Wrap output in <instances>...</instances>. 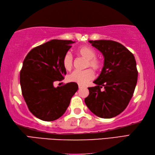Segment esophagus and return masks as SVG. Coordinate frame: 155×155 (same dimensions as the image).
Here are the masks:
<instances>
[{
	"label": "esophagus",
	"mask_w": 155,
	"mask_h": 155,
	"mask_svg": "<svg viewBox=\"0 0 155 155\" xmlns=\"http://www.w3.org/2000/svg\"><path fill=\"white\" fill-rule=\"evenodd\" d=\"M78 88H83V85H81V84H78Z\"/></svg>",
	"instance_id": "esophagus-1"
}]
</instances>
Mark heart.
I'll return each instance as SVG.
<instances>
[{"label":"heart","instance_id":"heart-1","mask_svg":"<svg viewBox=\"0 0 155 155\" xmlns=\"http://www.w3.org/2000/svg\"><path fill=\"white\" fill-rule=\"evenodd\" d=\"M77 54L87 59L85 68L91 67L94 71H100L103 67V62L100 58L96 57L97 52L93 48L89 46H81L77 50ZM73 57L70 52H67L62 58V65L67 71H70L73 67ZM94 78V73L91 68L79 71H74L68 75V81L71 83L84 85Z\"/></svg>","mask_w":155,"mask_h":155}]
</instances>
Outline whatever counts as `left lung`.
Instances as JSON below:
<instances>
[{
  "label": "left lung",
  "instance_id": "8db88e82",
  "mask_svg": "<svg viewBox=\"0 0 155 155\" xmlns=\"http://www.w3.org/2000/svg\"><path fill=\"white\" fill-rule=\"evenodd\" d=\"M88 42L103 53L104 62L101 74L93 82L97 86L88 88L89 94L85 98V104L97 116L113 118L127 108L133 95L138 78L135 58L118 42Z\"/></svg>",
  "mask_w": 155,
  "mask_h": 155
}]
</instances>
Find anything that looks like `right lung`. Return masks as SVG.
Instances as JSON below:
<instances>
[{
  "label": "right lung",
  "instance_id": "add662e5",
  "mask_svg": "<svg viewBox=\"0 0 155 155\" xmlns=\"http://www.w3.org/2000/svg\"><path fill=\"white\" fill-rule=\"evenodd\" d=\"M74 42L51 40L32 48L23 61L20 72L22 96L31 113L42 120L60 118L78 90L75 83L54 87L67 74L62 58Z\"/></svg>",
  "mask_w": 155,
  "mask_h": 155
}]
</instances>
